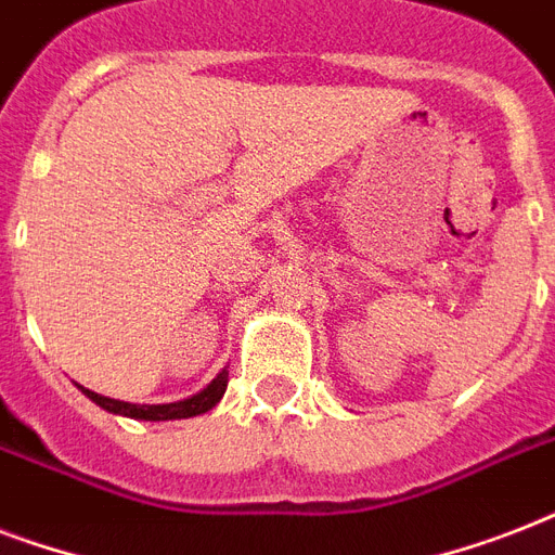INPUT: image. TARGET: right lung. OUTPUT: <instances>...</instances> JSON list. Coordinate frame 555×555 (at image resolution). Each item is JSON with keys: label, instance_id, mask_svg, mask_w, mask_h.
Listing matches in <instances>:
<instances>
[{"label": "right lung", "instance_id": "right-lung-1", "mask_svg": "<svg viewBox=\"0 0 555 555\" xmlns=\"http://www.w3.org/2000/svg\"><path fill=\"white\" fill-rule=\"evenodd\" d=\"M227 369H221L216 377L209 379L207 386L201 388L198 395L186 397V400H176V403H126V400H115V397H103L91 388H82L80 391L89 397L91 403H98L100 409H106L112 414H124V417H134V421H184V417H195V414L209 412L212 405L224 397L227 391Z\"/></svg>", "mask_w": 555, "mask_h": 555}]
</instances>
